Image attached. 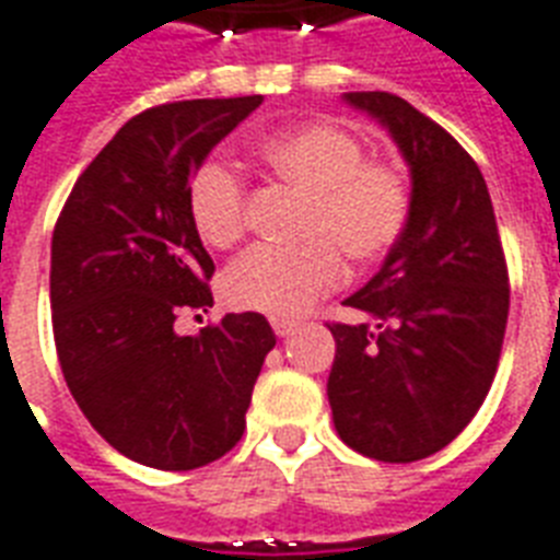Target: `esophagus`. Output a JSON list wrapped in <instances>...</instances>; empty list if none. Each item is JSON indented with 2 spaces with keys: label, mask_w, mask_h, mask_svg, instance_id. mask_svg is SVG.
Segmentation results:
<instances>
[{
  "label": "esophagus",
  "mask_w": 560,
  "mask_h": 560,
  "mask_svg": "<svg viewBox=\"0 0 560 560\" xmlns=\"http://www.w3.org/2000/svg\"><path fill=\"white\" fill-rule=\"evenodd\" d=\"M270 325H272V331L279 334V337H288V334L296 331V319H284V316H272Z\"/></svg>",
  "instance_id": "1"
}]
</instances>
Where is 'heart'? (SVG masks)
Returning a JSON list of instances; mask_svg holds the SVG:
<instances>
[{"label": "heart", "instance_id": "obj_1", "mask_svg": "<svg viewBox=\"0 0 560 560\" xmlns=\"http://www.w3.org/2000/svg\"><path fill=\"white\" fill-rule=\"evenodd\" d=\"M255 156L272 177L307 194L296 249L253 246L229 264L220 290L237 311L305 314L340 288L346 258L381 261L400 244L412 218V179L398 160L366 156L360 136L331 121H307L258 142ZM188 214L202 244L229 249L246 232V186L218 160L202 162L188 183Z\"/></svg>", "mask_w": 560, "mask_h": 560}]
</instances>
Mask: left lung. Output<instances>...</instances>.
I'll return each instance as SVG.
<instances>
[{"mask_svg": "<svg viewBox=\"0 0 560 560\" xmlns=\"http://www.w3.org/2000/svg\"><path fill=\"white\" fill-rule=\"evenodd\" d=\"M392 139L412 174V218L366 288L331 323L334 427L377 462L433 456L470 424L500 363L509 267L488 186L470 153L392 92H346Z\"/></svg>", "mask_w": 560, "mask_h": 560, "instance_id": "8db88e82", "label": "left lung"}]
</instances>
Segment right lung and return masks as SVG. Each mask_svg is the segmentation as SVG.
<instances>
[{
  "instance_id": "right-lung-1",
  "label": "right lung",
  "mask_w": 560,
  "mask_h": 560,
  "mask_svg": "<svg viewBox=\"0 0 560 560\" xmlns=\"http://www.w3.org/2000/svg\"><path fill=\"white\" fill-rule=\"evenodd\" d=\"M261 95L160 104L133 116L86 165L51 237V325L66 386L127 459L194 470L241 442L276 334L261 314H226L179 337L183 311H209L214 261L188 214V183Z\"/></svg>"
}]
</instances>
